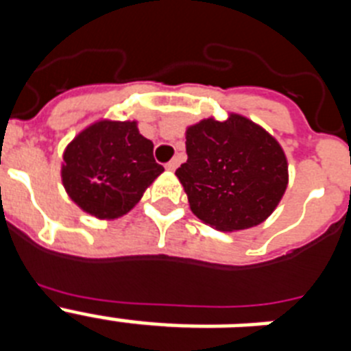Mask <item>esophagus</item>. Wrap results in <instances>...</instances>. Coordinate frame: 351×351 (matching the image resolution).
Instances as JSON below:
<instances>
[{"mask_svg": "<svg viewBox=\"0 0 351 351\" xmlns=\"http://www.w3.org/2000/svg\"><path fill=\"white\" fill-rule=\"evenodd\" d=\"M178 167H179V160H178V158H173V160H170L169 163H167L165 169L170 170V172H173V170L178 169Z\"/></svg>", "mask_w": 351, "mask_h": 351, "instance_id": "esophagus-1", "label": "esophagus"}]
</instances>
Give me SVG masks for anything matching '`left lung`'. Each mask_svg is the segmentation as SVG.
Listing matches in <instances>:
<instances>
[{
    "instance_id": "left-lung-1",
    "label": "left lung",
    "mask_w": 351,
    "mask_h": 351,
    "mask_svg": "<svg viewBox=\"0 0 351 351\" xmlns=\"http://www.w3.org/2000/svg\"><path fill=\"white\" fill-rule=\"evenodd\" d=\"M186 153L176 176L191 213L219 232L256 226L274 213L288 186V161L267 130L241 114L186 128Z\"/></svg>"
}]
</instances>
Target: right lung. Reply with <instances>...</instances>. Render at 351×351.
Wrapping results in <instances>:
<instances>
[{
	"label": "right lung",
	"mask_w": 351,
	"mask_h": 351,
	"mask_svg": "<svg viewBox=\"0 0 351 351\" xmlns=\"http://www.w3.org/2000/svg\"><path fill=\"white\" fill-rule=\"evenodd\" d=\"M153 147L138 132L137 121H95L64 147V191L89 216L107 221L121 218L163 172Z\"/></svg>",
	"instance_id": "add662e5"
}]
</instances>
